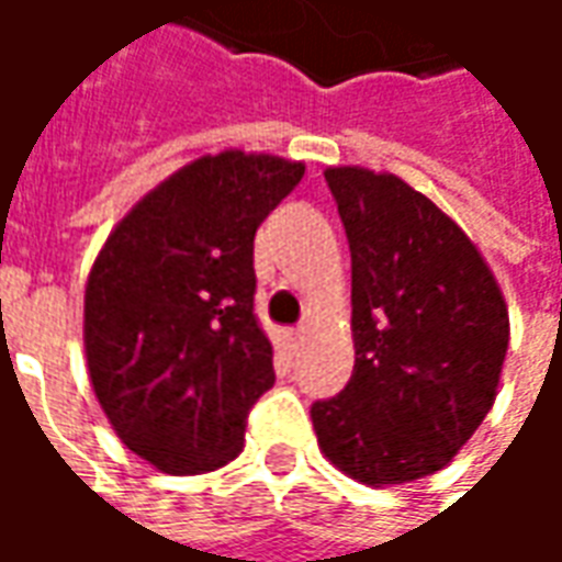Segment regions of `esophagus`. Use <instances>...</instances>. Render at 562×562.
<instances>
[{"label":"esophagus","instance_id":"34e87169","mask_svg":"<svg viewBox=\"0 0 562 562\" xmlns=\"http://www.w3.org/2000/svg\"><path fill=\"white\" fill-rule=\"evenodd\" d=\"M303 336H305L303 327H290V330H284V339L290 342V348L300 346V342H303Z\"/></svg>","mask_w":562,"mask_h":562}]
</instances>
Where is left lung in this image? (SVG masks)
I'll use <instances>...</instances> for the list:
<instances>
[{
  "label": "left lung",
  "mask_w": 562,
  "mask_h": 562,
  "mask_svg": "<svg viewBox=\"0 0 562 562\" xmlns=\"http://www.w3.org/2000/svg\"><path fill=\"white\" fill-rule=\"evenodd\" d=\"M351 250L355 370L312 404L321 452L394 486L450 462L493 409L508 305L459 223L394 173L327 168Z\"/></svg>",
  "instance_id": "obj_1"
}]
</instances>
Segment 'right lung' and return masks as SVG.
<instances>
[{
  "instance_id": "1",
  "label": "right lung",
  "mask_w": 562,
  "mask_h": 562,
  "mask_svg": "<svg viewBox=\"0 0 562 562\" xmlns=\"http://www.w3.org/2000/svg\"><path fill=\"white\" fill-rule=\"evenodd\" d=\"M303 161L226 149L143 195L85 284L88 376L112 431L165 474H204L244 447L274 382L254 315V235Z\"/></svg>"
}]
</instances>
